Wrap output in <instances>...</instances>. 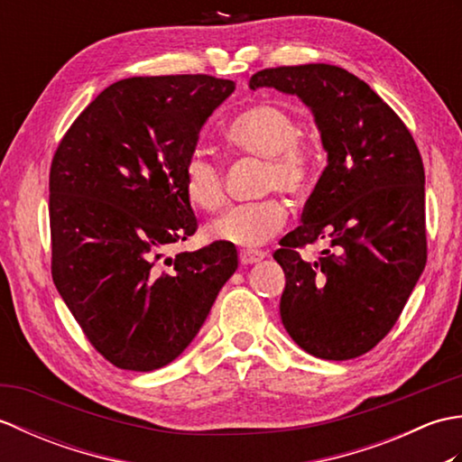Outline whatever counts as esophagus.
Here are the masks:
<instances>
[{
    "label": "esophagus",
    "mask_w": 462,
    "mask_h": 462,
    "mask_svg": "<svg viewBox=\"0 0 462 462\" xmlns=\"http://www.w3.org/2000/svg\"><path fill=\"white\" fill-rule=\"evenodd\" d=\"M238 256H240L242 263H256V262L266 258V254H263L262 250H240Z\"/></svg>",
    "instance_id": "obj_1"
}]
</instances>
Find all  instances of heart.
<instances>
[{"mask_svg":"<svg viewBox=\"0 0 462 462\" xmlns=\"http://www.w3.org/2000/svg\"><path fill=\"white\" fill-rule=\"evenodd\" d=\"M300 133L298 116L286 106L256 103L234 116L224 129V141L232 151L266 162L262 171V192L282 190L298 196L310 190L318 171V149L301 139ZM182 190L194 208L218 210L226 200L220 164L202 154H190L182 166ZM286 218V206L278 199L240 204L208 226V236L256 248L276 236Z\"/></svg>","mask_w":462,"mask_h":462,"instance_id":"1","label":"heart"}]
</instances>
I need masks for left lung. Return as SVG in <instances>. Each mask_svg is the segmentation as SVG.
I'll list each match as a JSON object with an SVG mask.
<instances>
[{"label":"left lung","mask_w":462,"mask_h":462,"mask_svg":"<svg viewBox=\"0 0 462 462\" xmlns=\"http://www.w3.org/2000/svg\"><path fill=\"white\" fill-rule=\"evenodd\" d=\"M258 87L298 95L328 151L303 224L273 252L286 273L282 323L311 356L359 357L395 326L425 270L423 159L399 115L346 69L270 67L252 75ZM318 239L330 248L306 263L297 250Z\"/></svg>","instance_id":"1"}]
</instances>
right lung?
I'll return each mask as SVG.
<instances>
[{"instance_id":"add662e5","label":"right lung","mask_w":462,"mask_h":462,"mask_svg":"<svg viewBox=\"0 0 462 462\" xmlns=\"http://www.w3.org/2000/svg\"><path fill=\"white\" fill-rule=\"evenodd\" d=\"M234 87L212 75L116 81L77 116L53 154V283L85 337L115 367L169 365L238 268L228 242L166 258L199 228L182 166Z\"/></svg>"}]
</instances>
